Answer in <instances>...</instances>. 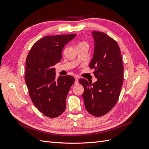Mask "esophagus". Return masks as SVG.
I'll return each mask as SVG.
<instances>
[{
  "instance_id": "1",
  "label": "esophagus",
  "mask_w": 149,
  "mask_h": 149,
  "mask_svg": "<svg viewBox=\"0 0 149 149\" xmlns=\"http://www.w3.org/2000/svg\"><path fill=\"white\" fill-rule=\"evenodd\" d=\"M74 78H75V81H74V84H78V77H77V76H75Z\"/></svg>"
}]
</instances>
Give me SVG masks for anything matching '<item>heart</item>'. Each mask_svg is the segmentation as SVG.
Here are the masks:
<instances>
[{
  "instance_id": "b5f03b06",
  "label": "heart",
  "mask_w": 149,
  "mask_h": 149,
  "mask_svg": "<svg viewBox=\"0 0 149 149\" xmlns=\"http://www.w3.org/2000/svg\"><path fill=\"white\" fill-rule=\"evenodd\" d=\"M84 44H87L88 45V43H86V42H80L78 45H84Z\"/></svg>"
}]
</instances>
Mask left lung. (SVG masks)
I'll list each match as a JSON object with an SVG mask.
<instances>
[{
    "label": "left lung",
    "instance_id": "obj_1",
    "mask_svg": "<svg viewBox=\"0 0 149 149\" xmlns=\"http://www.w3.org/2000/svg\"><path fill=\"white\" fill-rule=\"evenodd\" d=\"M95 41L93 58L89 64L97 80L88 82L81 78L84 87L83 98L86 111L95 117L108 113L118 101L124 79V66L120 48L113 38L101 31H93Z\"/></svg>",
    "mask_w": 149,
    "mask_h": 149
}]
</instances>
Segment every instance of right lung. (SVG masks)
Returning a JSON list of instances; mask_svg holds the SVG:
<instances>
[{"mask_svg": "<svg viewBox=\"0 0 149 149\" xmlns=\"http://www.w3.org/2000/svg\"><path fill=\"white\" fill-rule=\"evenodd\" d=\"M76 36H45L33 44L26 58L25 80L29 96L34 106L48 118H57L65 111L74 78L68 75L56 79L53 67L61 60L64 46Z\"/></svg>", "mask_w": 149, "mask_h": 149, "instance_id": "add662e5", "label": "right lung"}]
</instances>
